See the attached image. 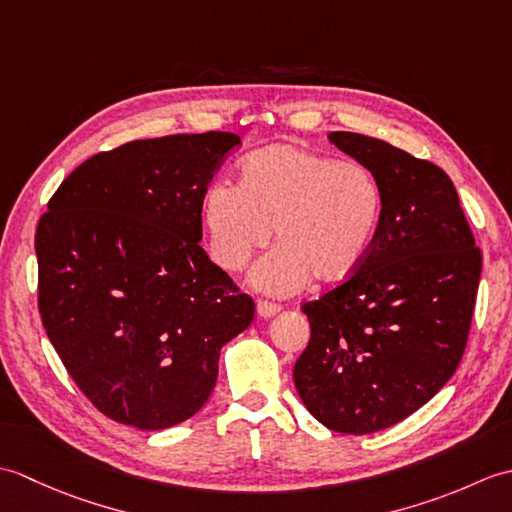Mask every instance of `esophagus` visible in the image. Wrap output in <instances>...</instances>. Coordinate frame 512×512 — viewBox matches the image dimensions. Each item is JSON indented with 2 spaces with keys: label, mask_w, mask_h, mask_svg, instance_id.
<instances>
[{
  "label": "esophagus",
  "mask_w": 512,
  "mask_h": 512,
  "mask_svg": "<svg viewBox=\"0 0 512 512\" xmlns=\"http://www.w3.org/2000/svg\"><path fill=\"white\" fill-rule=\"evenodd\" d=\"M279 310H281L279 303L266 301V299H259V301H257V314H259V317H264V319L275 317V314H277Z\"/></svg>",
  "instance_id": "34e87169"
}]
</instances>
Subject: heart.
<instances>
[{
	"instance_id": "1",
	"label": "heart",
	"mask_w": 512,
	"mask_h": 512,
	"mask_svg": "<svg viewBox=\"0 0 512 512\" xmlns=\"http://www.w3.org/2000/svg\"><path fill=\"white\" fill-rule=\"evenodd\" d=\"M383 209V187L365 165L299 143L253 151L237 187L213 182L200 198L211 257L224 270H242L275 228L277 248L250 277L270 295H292L310 277L334 284L354 275L376 244Z\"/></svg>"
}]
</instances>
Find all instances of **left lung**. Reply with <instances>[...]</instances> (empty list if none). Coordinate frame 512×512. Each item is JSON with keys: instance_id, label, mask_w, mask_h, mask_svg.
I'll return each instance as SVG.
<instances>
[{"instance_id": "left-lung-1", "label": "left lung", "mask_w": 512, "mask_h": 512, "mask_svg": "<svg viewBox=\"0 0 512 512\" xmlns=\"http://www.w3.org/2000/svg\"><path fill=\"white\" fill-rule=\"evenodd\" d=\"M328 138L374 173L385 209L365 264L301 306L310 341L292 376L321 424L365 436L418 411L458 369L482 250L438 165L363 134Z\"/></svg>"}]
</instances>
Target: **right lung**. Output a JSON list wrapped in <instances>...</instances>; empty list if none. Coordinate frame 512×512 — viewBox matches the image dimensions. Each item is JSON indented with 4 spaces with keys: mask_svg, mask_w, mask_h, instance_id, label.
<instances>
[{
    "mask_svg": "<svg viewBox=\"0 0 512 512\" xmlns=\"http://www.w3.org/2000/svg\"><path fill=\"white\" fill-rule=\"evenodd\" d=\"M242 143L228 132L134 140L85 160L41 215L39 314L92 405L127 427L191 418L255 303L215 266L200 198Z\"/></svg>",
    "mask_w": 512,
    "mask_h": 512,
    "instance_id": "right-lung-1",
    "label": "right lung"
}]
</instances>
